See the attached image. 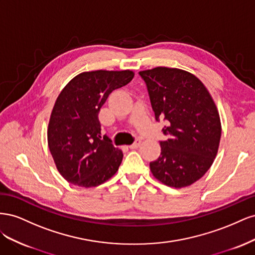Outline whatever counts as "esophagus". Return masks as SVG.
Segmentation results:
<instances>
[{
	"label": "esophagus",
	"mask_w": 255,
	"mask_h": 255,
	"mask_svg": "<svg viewBox=\"0 0 255 255\" xmlns=\"http://www.w3.org/2000/svg\"><path fill=\"white\" fill-rule=\"evenodd\" d=\"M141 144V140L140 139H137L134 143H132L129 145V148L130 149H137V148H139V145Z\"/></svg>",
	"instance_id": "obj_1"
}]
</instances>
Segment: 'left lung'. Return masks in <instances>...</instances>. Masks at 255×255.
<instances>
[{
  "instance_id": "obj_1",
  "label": "left lung",
  "mask_w": 255,
  "mask_h": 255,
  "mask_svg": "<svg viewBox=\"0 0 255 255\" xmlns=\"http://www.w3.org/2000/svg\"><path fill=\"white\" fill-rule=\"evenodd\" d=\"M156 121L163 118L168 139L159 141V157L151 161L154 177L182 188L206 173L217 155L221 123L217 107L197 76L176 68L140 71Z\"/></svg>"
}]
</instances>
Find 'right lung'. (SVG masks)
I'll use <instances>...</instances> for the list:
<instances>
[{
	"label": "right lung",
	"mask_w": 255,
	"mask_h": 255,
	"mask_svg": "<svg viewBox=\"0 0 255 255\" xmlns=\"http://www.w3.org/2000/svg\"><path fill=\"white\" fill-rule=\"evenodd\" d=\"M134 78L129 70H97L76 75L61 90L48 128V144L57 170L69 183L96 187L118 171L123 153L106 135L98 115L115 89Z\"/></svg>",
	"instance_id": "add662e5"
}]
</instances>
